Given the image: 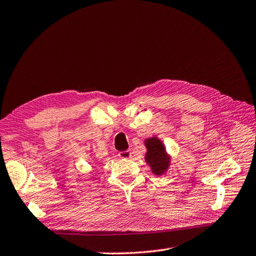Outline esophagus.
I'll return each instance as SVG.
<instances>
[{
    "label": "esophagus",
    "mask_w": 256,
    "mask_h": 256,
    "mask_svg": "<svg viewBox=\"0 0 256 256\" xmlns=\"http://www.w3.org/2000/svg\"><path fill=\"white\" fill-rule=\"evenodd\" d=\"M118 156H120V158H122V159H130V157H132V152H130V150L121 152L120 154H118Z\"/></svg>",
    "instance_id": "1"
}]
</instances>
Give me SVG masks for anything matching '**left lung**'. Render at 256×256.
I'll list each match as a JSON object with an SVG mask.
<instances>
[{"mask_svg": "<svg viewBox=\"0 0 256 256\" xmlns=\"http://www.w3.org/2000/svg\"><path fill=\"white\" fill-rule=\"evenodd\" d=\"M146 147L145 162L150 166L152 174L157 176L164 174L171 164V156L167 152L162 140L158 136H152L144 140Z\"/></svg>", "mask_w": 256, "mask_h": 256, "instance_id": "left-lung-1", "label": "left lung"}]
</instances>
